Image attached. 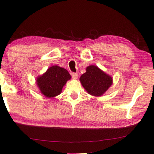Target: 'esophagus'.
Instances as JSON below:
<instances>
[{
	"label": "esophagus",
	"instance_id": "34e87169",
	"mask_svg": "<svg viewBox=\"0 0 154 154\" xmlns=\"http://www.w3.org/2000/svg\"><path fill=\"white\" fill-rule=\"evenodd\" d=\"M71 75H72V77L73 78V79H77V78H78V77H79V75H78L77 73H76V72H72Z\"/></svg>",
	"mask_w": 154,
	"mask_h": 154
}]
</instances>
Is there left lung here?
I'll list each match as a JSON object with an SVG mask.
<instances>
[{"label":"left lung","instance_id":"1","mask_svg":"<svg viewBox=\"0 0 154 154\" xmlns=\"http://www.w3.org/2000/svg\"><path fill=\"white\" fill-rule=\"evenodd\" d=\"M80 82L90 94L101 96L112 84V78L97 66L91 65L87 67L86 72L80 77Z\"/></svg>","mask_w":154,"mask_h":154}]
</instances>
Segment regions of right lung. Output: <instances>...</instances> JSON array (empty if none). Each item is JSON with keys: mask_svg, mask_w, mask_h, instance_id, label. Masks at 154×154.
Returning a JSON list of instances; mask_svg holds the SVG:
<instances>
[{"mask_svg": "<svg viewBox=\"0 0 154 154\" xmlns=\"http://www.w3.org/2000/svg\"><path fill=\"white\" fill-rule=\"evenodd\" d=\"M71 78L66 69L58 66L49 68L45 73L38 77L36 83L41 93L48 98L59 95L66 82Z\"/></svg>", "mask_w": 154, "mask_h": 154, "instance_id": "obj_1", "label": "right lung"}]
</instances>
